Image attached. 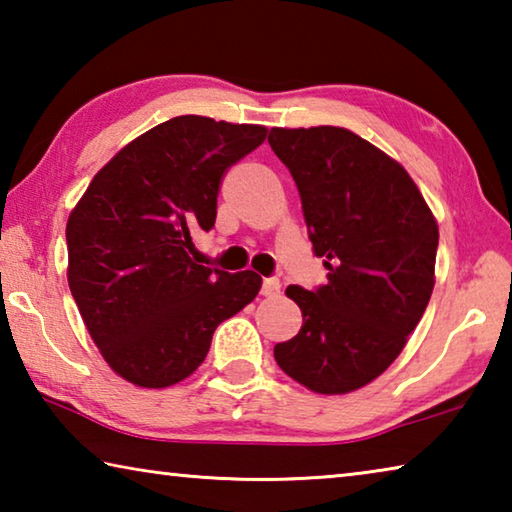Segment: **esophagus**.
I'll return each mask as SVG.
<instances>
[{"instance_id":"obj_1","label":"esophagus","mask_w":512,"mask_h":512,"mask_svg":"<svg viewBox=\"0 0 512 512\" xmlns=\"http://www.w3.org/2000/svg\"><path fill=\"white\" fill-rule=\"evenodd\" d=\"M280 280H277V277H264V282H262V296H266V298H271V296H277V293H280Z\"/></svg>"}]
</instances>
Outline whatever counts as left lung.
I'll list each match as a JSON object with an SVG mask.
<instances>
[{
	"mask_svg": "<svg viewBox=\"0 0 512 512\" xmlns=\"http://www.w3.org/2000/svg\"><path fill=\"white\" fill-rule=\"evenodd\" d=\"M268 144L329 271L316 289H287L302 327L275 361L314 393L357 391L397 359L429 305L436 219L404 167L345 128H271Z\"/></svg>",
	"mask_w": 512,
	"mask_h": 512,
	"instance_id": "8db88e82",
	"label": "left lung"
}]
</instances>
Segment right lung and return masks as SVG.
Masks as SVG:
<instances>
[{"label": "right lung", "instance_id": "right-lung-1", "mask_svg": "<svg viewBox=\"0 0 512 512\" xmlns=\"http://www.w3.org/2000/svg\"><path fill=\"white\" fill-rule=\"evenodd\" d=\"M266 128L183 115L151 128L103 167L67 221L69 291L108 366L142 388L178 384L201 366L225 318L253 302L262 277L194 262L223 173Z\"/></svg>", "mask_w": 512, "mask_h": 512}]
</instances>
